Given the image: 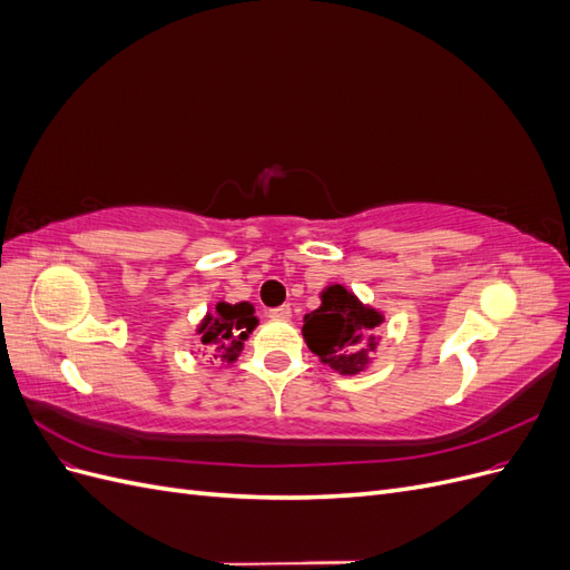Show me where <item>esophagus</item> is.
<instances>
[{"label": "esophagus", "mask_w": 570, "mask_h": 570, "mask_svg": "<svg viewBox=\"0 0 570 570\" xmlns=\"http://www.w3.org/2000/svg\"><path fill=\"white\" fill-rule=\"evenodd\" d=\"M271 318L289 321V318H292V308H289V304H283V306H278V308H271Z\"/></svg>", "instance_id": "1"}]
</instances>
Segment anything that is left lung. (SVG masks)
Returning <instances> with one entry per match:
<instances>
[{"label": "left lung", "mask_w": 570, "mask_h": 570, "mask_svg": "<svg viewBox=\"0 0 570 570\" xmlns=\"http://www.w3.org/2000/svg\"><path fill=\"white\" fill-rule=\"evenodd\" d=\"M385 321L377 308L361 302L354 292L331 285L321 292V306L304 316V342L325 366L342 375L364 373L377 347L373 331Z\"/></svg>", "instance_id": "left-lung-1"}]
</instances>
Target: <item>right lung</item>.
Wrapping results in <instances>:
<instances>
[{
	"label": "right lung",
	"instance_id": "obj_1",
	"mask_svg": "<svg viewBox=\"0 0 570 570\" xmlns=\"http://www.w3.org/2000/svg\"><path fill=\"white\" fill-rule=\"evenodd\" d=\"M258 325L254 316V306L249 302H218L214 314H206L199 323L197 333L202 335V344L212 347L223 364H235L239 352L245 347V340Z\"/></svg>",
	"mask_w": 570,
	"mask_h": 570
}]
</instances>
